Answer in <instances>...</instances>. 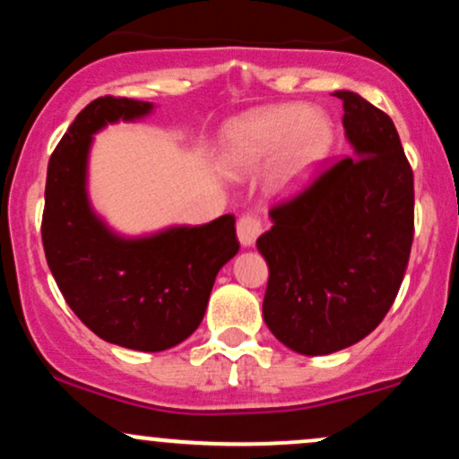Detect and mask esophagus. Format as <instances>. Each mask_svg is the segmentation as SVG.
Listing matches in <instances>:
<instances>
[{"label": "esophagus", "mask_w": 459, "mask_h": 459, "mask_svg": "<svg viewBox=\"0 0 459 459\" xmlns=\"http://www.w3.org/2000/svg\"><path fill=\"white\" fill-rule=\"evenodd\" d=\"M265 224L256 213H244L237 220V237H239L241 246H252L256 241V237L263 233Z\"/></svg>", "instance_id": "esophagus-1"}]
</instances>
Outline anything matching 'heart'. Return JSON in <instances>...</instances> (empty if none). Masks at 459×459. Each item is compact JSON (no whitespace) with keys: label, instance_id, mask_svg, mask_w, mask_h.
I'll return each mask as SVG.
<instances>
[{"label":"heart","instance_id":"obj_1","mask_svg":"<svg viewBox=\"0 0 459 459\" xmlns=\"http://www.w3.org/2000/svg\"><path fill=\"white\" fill-rule=\"evenodd\" d=\"M330 144L332 125L324 114L302 103H282L235 120L226 129L222 160L230 172H246L282 148L272 181L278 189H289L324 160Z\"/></svg>","mask_w":459,"mask_h":459}]
</instances>
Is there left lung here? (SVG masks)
<instances>
[{
    "instance_id": "8db88e82",
    "label": "left lung",
    "mask_w": 459,
    "mask_h": 459,
    "mask_svg": "<svg viewBox=\"0 0 459 459\" xmlns=\"http://www.w3.org/2000/svg\"><path fill=\"white\" fill-rule=\"evenodd\" d=\"M334 97L354 157L273 204V226L256 239L270 265L263 317L304 356L345 350L380 325L414 239V177L391 116L356 92Z\"/></svg>"
}]
</instances>
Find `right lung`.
<instances>
[{
	"instance_id": "right-lung-1",
	"label": "right lung",
	"mask_w": 459,
	"mask_h": 459,
	"mask_svg": "<svg viewBox=\"0 0 459 459\" xmlns=\"http://www.w3.org/2000/svg\"><path fill=\"white\" fill-rule=\"evenodd\" d=\"M151 109L149 101L108 94L75 116L51 152L40 226L47 265L73 313L108 343L140 351L175 347L198 328L220 267L239 250L230 213L144 239H123L92 213V134Z\"/></svg>"
}]
</instances>
